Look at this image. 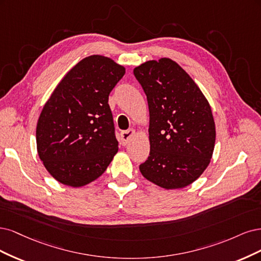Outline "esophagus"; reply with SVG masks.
<instances>
[{
    "label": "esophagus",
    "mask_w": 261,
    "mask_h": 261,
    "mask_svg": "<svg viewBox=\"0 0 261 261\" xmlns=\"http://www.w3.org/2000/svg\"><path fill=\"white\" fill-rule=\"evenodd\" d=\"M134 134H136V131H134L133 129H129V130H125V131H122L121 132V144L122 145H127L129 141L133 138Z\"/></svg>",
    "instance_id": "esophagus-1"
}]
</instances>
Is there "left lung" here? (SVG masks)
Wrapping results in <instances>:
<instances>
[{
	"mask_svg": "<svg viewBox=\"0 0 261 261\" xmlns=\"http://www.w3.org/2000/svg\"><path fill=\"white\" fill-rule=\"evenodd\" d=\"M133 73L149 111L150 150L140 171L166 190L186 188L199 178L213 157L212 108L194 80L170 58L145 62Z\"/></svg>",
	"mask_w": 261,
	"mask_h": 261,
	"instance_id": "left-lung-1",
	"label": "left lung"
}]
</instances>
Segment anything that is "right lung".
I'll return each instance as SVG.
<instances>
[{"label": "right lung", "mask_w": 261, "mask_h": 261, "mask_svg": "<svg viewBox=\"0 0 261 261\" xmlns=\"http://www.w3.org/2000/svg\"><path fill=\"white\" fill-rule=\"evenodd\" d=\"M124 73L112 58L91 55L66 73L47 99L37 124V148L58 182L86 186L118 152L108 96Z\"/></svg>", "instance_id": "1"}]
</instances>
